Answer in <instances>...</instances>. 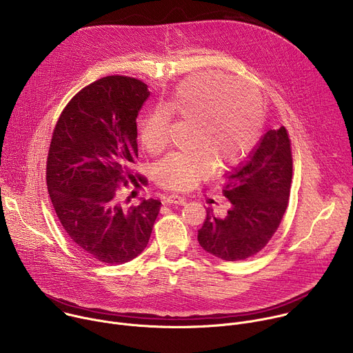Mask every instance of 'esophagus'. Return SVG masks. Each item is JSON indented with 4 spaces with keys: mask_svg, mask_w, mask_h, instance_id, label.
Instances as JSON below:
<instances>
[{
    "mask_svg": "<svg viewBox=\"0 0 353 353\" xmlns=\"http://www.w3.org/2000/svg\"><path fill=\"white\" fill-rule=\"evenodd\" d=\"M163 201H165L166 204H174V205H183V204H185V198L181 196V195H177V194L168 195V196H165Z\"/></svg>",
    "mask_w": 353,
    "mask_h": 353,
    "instance_id": "1",
    "label": "esophagus"
}]
</instances>
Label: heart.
I'll use <instances>...</instances> for the list:
<instances>
[{
	"label": "heart",
	"instance_id": "1",
	"mask_svg": "<svg viewBox=\"0 0 353 353\" xmlns=\"http://www.w3.org/2000/svg\"><path fill=\"white\" fill-rule=\"evenodd\" d=\"M192 123L191 152H173L157 166V181L166 188L188 190L215 169L240 163L260 139L264 105L260 92L221 72H198L177 85L163 106L150 112L141 139L149 152L168 145L172 117Z\"/></svg>",
	"mask_w": 353,
	"mask_h": 353
}]
</instances>
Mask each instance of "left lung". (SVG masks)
Returning a JSON list of instances; mask_svg holds the SVG:
<instances>
[{"mask_svg":"<svg viewBox=\"0 0 353 353\" xmlns=\"http://www.w3.org/2000/svg\"><path fill=\"white\" fill-rule=\"evenodd\" d=\"M292 169L288 130H270L248 159L229 173L222 192L230 208L223 216L207 211L198 230L199 245L225 261L256 256L272 239L288 208Z\"/></svg>","mask_w":353,"mask_h":353,"instance_id":"8db88e82","label":"left lung"}]
</instances>
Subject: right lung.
Wrapping results in <instances>:
<instances>
[{
    "instance_id": "obj_1",
    "label": "right lung",
    "mask_w": 353,
    "mask_h": 353,
    "mask_svg": "<svg viewBox=\"0 0 353 353\" xmlns=\"http://www.w3.org/2000/svg\"><path fill=\"white\" fill-rule=\"evenodd\" d=\"M148 96L139 79L100 78L70 100L50 142L46 181L57 218L75 247L103 264L138 257L162 205L121 196L138 158L137 116Z\"/></svg>"
}]
</instances>
